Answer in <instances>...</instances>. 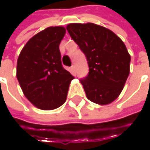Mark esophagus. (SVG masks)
Returning a JSON list of instances; mask_svg holds the SVG:
<instances>
[{"label":"esophagus","instance_id":"obj_1","mask_svg":"<svg viewBox=\"0 0 150 150\" xmlns=\"http://www.w3.org/2000/svg\"><path fill=\"white\" fill-rule=\"evenodd\" d=\"M75 71H76V67H75V65L73 64V65L71 67V72H72V73H74V72H75Z\"/></svg>","mask_w":150,"mask_h":150}]
</instances>
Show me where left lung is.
<instances>
[{"label": "left lung", "mask_w": 150, "mask_h": 150, "mask_svg": "<svg viewBox=\"0 0 150 150\" xmlns=\"http://www.w3.org/2000/svg\"><path fill=\"white\" fill-rule=\"evenodd\" d=\"M67 30L88 60V75L80 82L87 98L99 105L111 103L129 74L130 55L111 30L93 23H71Z\"/></svg>", "instance_id": "8db88e82"}]
</instances>
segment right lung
Returning <instances> with one entry per match:
<instances>
[{
    "label": "right lung",
    "mask_w": 150,
    "mask_h": 150,
    "mask_svg": "<svg viewBox=\"0 0 150 150\" xmlns=\"http://www.w3.org/2000/svg\"><path fill=\"white\" fill-rule=\"evenodd\" d=\"M65 33L63 26L44 29L26 42L17 59L16 78L21 90L42 110H52L65 103L74 78L61 62L59 45Z\"/></svg>",
    "instance_id": "add662e5"
}]
</instances>
